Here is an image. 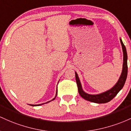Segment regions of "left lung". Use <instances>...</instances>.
<instances>
[{
	"label": "left lung",
	"instance_id": "8db88e82",
	"mask_svg": "<svg viewBox=\"0 0 131 131\" xmlns=\"http://www.w3.org/2000/svg\"><path fill=\"white\" fill-rule=\"evenodd\" d=\"M120 41H121L123 51V61L124 62H123V71H122L121 77H120L119 79L117 81L116 84L114 85L112 89H110V90L104 92L103 93L99 94V95H89V94L85 93L82 89L81 83L80 82V80H79V77H78L77 73L75 72V79L79 93L80 96L86 100L91 101V102L96 103H108L115 97V96H116L118 92L123 89L125 82H126L127 75V55L126 47H125L121 39H120Z\"/></svg>",
	"mask_w": 131,
	"mask_h": 131
}]
</instances>
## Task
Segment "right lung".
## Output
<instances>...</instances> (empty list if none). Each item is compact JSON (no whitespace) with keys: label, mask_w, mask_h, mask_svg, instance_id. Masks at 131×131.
<instances>
[{"label":"right lung","mask_w":131,"mask_h":131,"mask_svg":"<svg viewBox=\"0 0 131 131\" xmlns=\"http://www.w3.org/2000/svg\"><path fill=\"white\" fill-rule=\"evenodd\" d=\"M57 93H58V90H57ZM57 93H56V95H57ZM56 97L54 98V99H52V100H54L55 99V98H56ZM48 102H49V101H48ZM41 105H42V104H41ZM38 105V106H39V105ZM31 105V106H37V105Z\"/></svg>","instance_id":"right-lung-1"}]
</instances>
